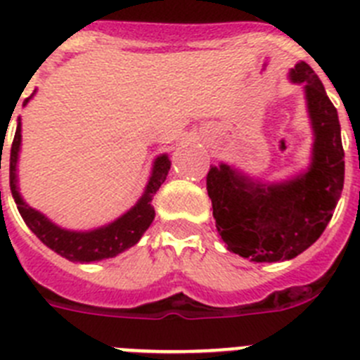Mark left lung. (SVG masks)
I'll return each mask as SVG.
<instances>
[{
  "label": "left lung",
  "instance_id": "1",
  "mask_svg": "<svg viewBox=\"0 0 360 360\" xmlns=\"http://www.w3.org/2000/svg\"><path fill=\"white\" fill-rule=\"evenodd\" d=\"M302 83L315 132L310 170L281 184L252 183L226 165L212 167L206 190L215 226L228 250L255 262L293 259L310 248L330 223L345 186V150L337 108L310 65L290 72Z\"/></svg>",
  "mask_w": 360,
  "mask_h": 360
}]
</instances>
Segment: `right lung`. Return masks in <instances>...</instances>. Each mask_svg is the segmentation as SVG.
<instances>
[{"instance_id": "right-lung-1", "label": "right lung", "mask_w": 360, "mask_h": 360, "mask_svg": "<svg viewBox=\"0 0 360 360\" xmlns=\"http://www.w3.org/2000/svg\"><path fill=\"white\" fill-rule=\"evenodd\" d=\"M30 98L25 99V103ZM20 145L21 124L18 123L11 155H8L12 198H14L18 210H20L27 226L36 233L37 239L45 243L50 250H54L56 254H59L61 257L74 262H90L114 257V255L121 254L123 250L136 245L137 240L141 239L143 233L146 232V228L154 221L155 212L154 206H152V199H154L159 186L165 183L168 170H170V161H168L167 155H161V158L155 159L154 172H152V177L146 184L145 195L139 199V202L134 206L132 210L127 212L123 217H120L108 226L98 228V230H92V232H68V230H61V228L50 223L45 215L32 210L21 199L20 192H18V179H15V162H18Z\"/></svg>"}]
</instances>
